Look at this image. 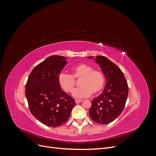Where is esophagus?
Returning <instances> with one entry per match:
<instances>
[{"label": "esophagus", "instance_id": "1", "mask_svg": "<svg viewBox=\"0 0 156 156\" xmlns=\"http://www.w3.org/2000/svg\"><path fill=\"white\" fill-rule=\"evenodd\" d=\"M83 101V100H75V103H81Z\"/></svg>", "mask_w": 156, "mask_h": 156}]
</instances>
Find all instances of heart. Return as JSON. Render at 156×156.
I'll use <instances>...</instances> for the list:
<instances>
[{
  "instance_id": "1",
  "label": "heart",
  "mask_w": 156,
  "mask_h": 156,
  "mask_svg": "<svg viewBox=\"0 0 156 156\" xmlns=\"http://www.w3.org/2000/svg\"><path fill=\"white\" fill-rule=\"evenodd\" d=\"M81 79L79 87L73 92V96L76 98L89 97L92 93H100L104 87L105 79L103 73L99 70H94L88 64L81 63L74 66L72 75L62 73L58 75V81L60 87L66 92L71 93L75 85L74 79Z\"/></svg>"
}]
</instances>
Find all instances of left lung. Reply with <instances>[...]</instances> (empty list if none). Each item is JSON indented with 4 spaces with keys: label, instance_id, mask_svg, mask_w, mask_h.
<instances>
[{
    "label": "left lung",
    "instance_id": "obj_1",
    "mask_svg": "<svg viewBox=\"0 0 156 156\" xmlns=\"http://www.w3.org/2000/svg\"><path fill=\"white\" fill-rule=\"evenodd\" d=\"M94 60L100 66L107 81L102 94L92 101L89 115L97 123L107 124L117 119L124 110L129 88L124 75L118 66L103 56H96Z\"/></svg>",
    "mask_w": 156,
    "mask_h": 156
}]
</instances>
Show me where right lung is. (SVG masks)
I'll use <instances>...</instances> for the list:
<instances>
[{"instance_id":"right-lung-1","label":"right lung","mask_w":156,"mask_h":156,"mask_svg":"<svg viewBox=\"0 0 156 156\" xmlns=\"http://www.w3.org/2000/svg\"><path fill=\"white\" fill-rule=\"evenodd\" d=\"M67 58L52 55L32 69L26 84L25 96L32 115L49 127L66 122L75 102L60 87L58 77Z\"/></svg>"}]
</instances>
